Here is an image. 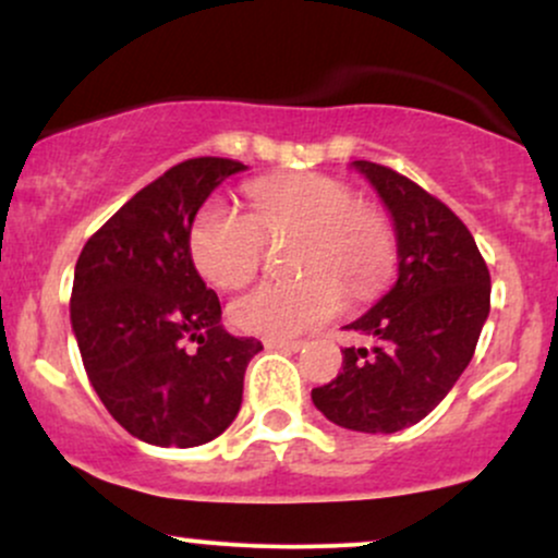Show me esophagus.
I'll return each instance as SVG.
<instances>
[{"label":"esophagus","instance_id":"34e87169","mask_svg":"<svg viewBox=\"0 0 558 558\" xmlns=\"http://www.w3.org/2000/svg\"><path fill=\"white\" fill-rule=\"evenodd\" d=\"M301 341H286V338H267L265 349H275V351H299Z\"/></svg>","mask_w":558,"mask_h":558}]
</instances>
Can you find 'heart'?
<instances>
[{
  "label": "heart",
  "instance_id": "heart-1",
  "mask_svg": "<svg viewBox=\"0 0 558 558\" xmlns=\"http://www.w3.org/2000/svg\"><path fill=\"white\" fill-rule=\"evenodd\" d=\"M252 215L209 198L191 222L189 248L196 270L220 288L243 286L265 259V241L296 235L291 283H259L230 301V323L243 332L293 338L336 317L343 280L360 296L386 283L396 262L388 220L336 178L301 172L248 185Z\"/></svg>",
  "mask_w": 558,
  "mask_h": 558
}]
</instances>
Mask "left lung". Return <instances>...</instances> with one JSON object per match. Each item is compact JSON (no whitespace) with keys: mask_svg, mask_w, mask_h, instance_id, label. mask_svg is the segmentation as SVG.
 Listing matches in <instances>:
<instances>
[{"mask_svg":"<svg viewBox=\"0 0 558 558\" xmlns=\"http://www.w3.org/2000/svg\"><path fill=\"white\" fill-rule=\"evenodd\" d=\"M399 241V280L367 315L345 325L369 349H343V369L312 401L360 433L417 425L470 364L490 312V272L475 239L440 198L386 165L356 159Z\"/></svg>","mask_w":558,"mask_h":558,"instance_id":"1","label":"left lung"}]
</instances>
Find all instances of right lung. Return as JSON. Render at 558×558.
<instances>
[{"mask_svg": "<svg viewBox=\"0 0 558 558\" xmlns=\"http://www.w3.org/2000/svg\"><path fill=\"white\" fill-rule=\"evenodd\" d=\"M246 165L196 157L141 189L83 246L70 323L107 412L133 438L202 446L241 409L257 338L220 325V299L191 259V222L207 196Z\"/></svg>", "mask_w": 558, "mask_h": 558, "instance_id": "right-lung-1", "label": "right lung"}]
</instances>
